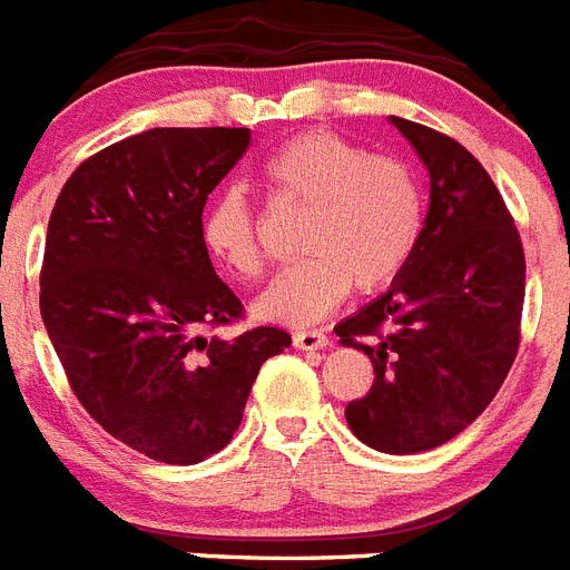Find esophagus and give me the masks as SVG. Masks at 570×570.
I'll use <instances>...</instances> for the list:
<instances>
[{
    "label": "esophagus",
    "instance_id": "esophagus-1",
    "mask_svg": "<svg viewBox=\"0 0 570 570\" xmlns=\"http://www.w3.org/2000/svg\"><path fill=\"white\" fill-rule=\"evenodd\" d=\"M328 343H332V337H328L325 332H317V328L294 334V345L296 348H303V352H317V348H325Z\"/></svg>",
    "mask_w": 570,
    "mask_h": 570
}]
</instances>
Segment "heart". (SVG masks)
<instances>
[{
  "instance_id": "heart-1",
  "label": "heart",
  "mask_w": 570,
  "mask_h": 570,
  "mask_svg": "<svg viewBox=\"0 0 570 570\" xmlns=\"http://www.w3.org/2000/svg\"><path fill=\"white\" fill-rule=\"evenodd\" d=\"M262 187L276 202L308 204L305 256L267 285L256 314L274 323H311L345 299L352 285L381 288L412 259L424 230V193L406 160L368 155L334 132H305L262 160ZM202 242L236 276L259 271L256 227L242 189H222L204 210Z\"/></svg>"
}]
</instances>
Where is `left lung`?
Wrapping results in <instances>:
<instances>
[{"label":"left lung","mask_w":570,"mask_h":570,"mask_svg":"<svg viewBox=\"0 0 570 570\" xmlns=\"http://www.w3.org/2000/svg\"><path fill=\"white\" fill-rule=\"evenodd\" d=\"M430 173V210L392 288L334 328L368 354L374 383L345 406L372 450L446 444L488 410L519 352L524 250L488 169L459 140L392 118Z\"/></svg>","instance_id":"8db88e82"}]
</instances>
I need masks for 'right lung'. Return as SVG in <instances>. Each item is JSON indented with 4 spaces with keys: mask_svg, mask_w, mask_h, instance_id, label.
Instances as JSON below:
<instances>
[{
    "mask_svg": "<svg viewBox=\"0 0 570 570\" xmlns=\"http://www.w3.org/2000/svg\"><path fill=\"white\" fill-rule=\"evenodd\" d=\"M250 129H149L71 173L53 204L40 311L82 410L164 464H198L230 444L262 363L291 334L236 340L202 328L242 317L202 242L207 196Z\"/></svg>",
    "mask_w": 570,
    "mask_h": 570,
    "instance_id": "right-lung-1",
    "label": "right lung"
}]
</instances>
